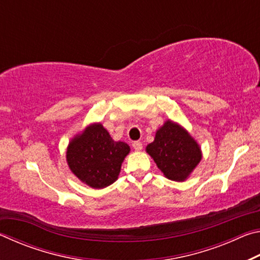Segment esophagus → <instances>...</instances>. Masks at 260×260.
<instances>
[{"mask_svg": "<svg viewBox=\"0 0 260 260\" xmlns=\"http://www.w3.org/2000/svg\"><path fill=\"white\" fill-rule=\"evenodd\" d=\"M133 148H134V150L140 151V150H142L143 146H142V143L140 142V141H135V142H133Z\"/></svg>", "mask_w": 260, "mask_h": 260, "instance_id": "34e87169", "label": "esophagus"}]
</instances>
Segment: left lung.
Returning <instances> with one entry per match:
<instances>
[{"label": "left lung", "mask_w": 260, "mask_h": 260, "mask_svg": "<svg viewBox=\"0 0 260 260\" xmlns=\"http://www.w3.org/2000/svg\"><path fill=\"white\" fill-rule=\"evenodd\" d=\"M147 152L165 177L173 181L186 180L202 159L196 141L171 120L157 131L155 141L147 146Z\"/></svg>", "instance_id": "8db88e82"}]
</instances>
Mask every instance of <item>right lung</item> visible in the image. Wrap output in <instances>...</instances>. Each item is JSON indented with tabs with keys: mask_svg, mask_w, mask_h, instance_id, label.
Here are the masks:
<instances>
[{
	"mask_svg": "<svg viewBox=\"0 0 260 260\" xmlns=\"http://www.w3.org/2000/svg\"><path fill=\"white\" fill-rule=\"evenodd\" d=\"M128 144L113 141L101 124L88 126L69 144L67 160L72 172L91 188L108 187L118 179Z\"/></svg>",
	"mask_w": 260,
	"mask_h": 260,
	"instance_id": "1",
	"label": "right lung"
}]
</instances>
